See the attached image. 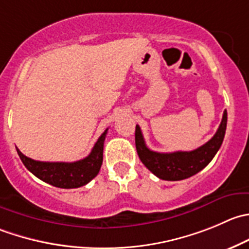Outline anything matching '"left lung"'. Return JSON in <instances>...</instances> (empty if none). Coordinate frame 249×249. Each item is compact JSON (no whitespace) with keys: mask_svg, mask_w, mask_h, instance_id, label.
<instances>
[{"mask_svg":"<svg viewBox=\"0 0 249 249\" xmlns=\"http://www.w3.org/2000/svg\"><path fill=\"white\" fill-rule=\"evenodd\" d=\"M226 123H228V113L225 110L215 135L207 143L195 151H178L173 153H159V152L151 151L144 143L141 129L139 125H136L135 143H136L137 154L144 166L161 180H183L197 174L211 163L223 143L226 131Z\"/></svg>","mask_w":249,"mask_h":249,"instance_id":"obj_1","label":"left lung"}]
</instances>
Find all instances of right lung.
<instances>
[{
  "instance_id": "add662e5",
  "label": "right lung",
  "mask_w": 249,
  "mask_h": 249,
  "mask_svg": "<svg viewBox=\"0 0 249 249\" xmlns=\"http://www.w3.org/2000/svg\"><path fill=\"white\" fill-rule=\"evenodd\" d=\"M108 129L103 132L86 158L73 163L40 161L24 156L18 148V156L29 171L36 178L59 189H78L90 182L100 171L103 161V144Z\"/></svg>"
}]
</instances>
